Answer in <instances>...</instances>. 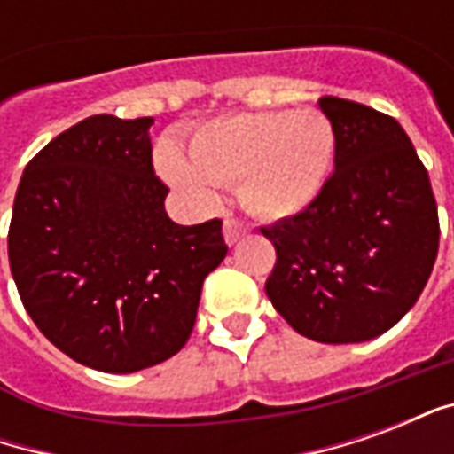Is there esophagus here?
Segmentation results:
<instances>
[{
	"label": "esophagus",
	"instance_id": "1",
	"mask_svg": "<svg viewBox=\"0 0 454 454\" xmlns=\"http://www.w3.org/2000/svg\"><path fill=\"white\" fill-rule=\"evenodd\" d=\"M247 231H250V226L243 223V221H238V218H226V221H223V238H226L228 246H236L238 240L246 236Z\"/></svg>",
	"mask_w": 454,
	"mask_h": 454
}]
</instances>
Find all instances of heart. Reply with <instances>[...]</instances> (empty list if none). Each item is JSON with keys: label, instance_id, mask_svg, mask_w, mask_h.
<instances>
[{"label": "heart", "instance_id": "obj_1", "mask_svg": "<svg viewBox=\"0 0 454 454\" xmlns=\"http://www.w3.org/2000/svg\"><path fill=\"white\" fill-rule=\"evenodd\" d=\"M335 158V130L318 109H267L218 116L194 129L189 160L172 143L155 155L172 187L199 207L216 187L238 184L240 204L262 218L301 214L324 192Z\"/></svg>", "mask_w": 454, "mask_h": 454}]
</instances>
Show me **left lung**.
<instances>
[{"label": "left lung", "mask_w": 454, "mask_h": 454, "mask_svg": "<svg viewBox=\"0 0 454 454\" xmlns=\"http://www.w3.org/2000/svg\"><path fill=\"white\" fill-rule=\"evenodd\" d=\"M318 106L333 123L335 172L311 207L262 228L277 250L265 292L296 333L364 342L419 301L438 257V207L399 121L338 97Z\"/></svg>", "instance_id": "8db88e82"}]
</instances>
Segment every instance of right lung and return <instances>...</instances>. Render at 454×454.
<instances>
[{
  "label": "right lung",
  "instance_id": "obj_1",
  "mask_svg": "<svg viewBox=\"0 0 454 454\" xmlns=\"http://www.w3.org/2000/svg\"><path fill=\"white\" fill-rule=\"evenodd\" d=\"M153 119L97 114L55 136L16 189L9 265L58 350L112 374L177 355L228 246L221 221L179 226L155 177Z\"/></svg>",
  "mask_w": 454,
  "mask_h": 454
}]
</instances>
